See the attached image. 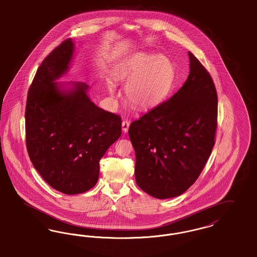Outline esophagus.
<instances>
[{
	"mask_svg": "<svg viewBox=\"0 0 257 257\" xmlns=\"http://www.w3.org/2000/svg\"><path fill=\"white\" fill-rule=\"evenodd\" d=\"M130 124H131V123H130L128 120H123V122H122V130H123V133H127Z\"/></svg>",
	"mask_w": 257,
	"mask_h": 257,
	"instance_id": "esophagus-1",
	"label": "esophagus"
}]
</instances>
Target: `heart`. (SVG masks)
<instances>
[{"label": "heart", "instance_id": "heart-1", "mask_svg": "<svg viewBox=\"0 0 257 257\" xmlns=\"http://www.w3.org/2000/svg\"><path fill=\"white\" fill-rule=\"evenodd\" d=\"M115 78L125 85L128 101L138 108L153 107L167 96L175 78L170 58L152 53H138L124 59L115 71ZM113 93V83L108 85Z\"/></svg>", "mask_w": 257, "mask_h": 257}]
</instances>
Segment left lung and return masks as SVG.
Returning <instances> with one entry per match:
<instances>
[{
    "mask_svg": "<svg viewBox=\"0 0 257 257\" xmlns=\"http://www.w3.org/2000/svg\"><path fill=\"white\" fill-rule=\"evenodd\" d=\"M188 55L189 76L182 87L128 128L136 183L157 199L177 197L194 184L215 144L216 87L199 59Z\"/></svg>",
    "mask_w": 257,
    "mask_h": 257,
    "instance_id": "8db88e82",
    "label": "left lung"
}]
</instances>
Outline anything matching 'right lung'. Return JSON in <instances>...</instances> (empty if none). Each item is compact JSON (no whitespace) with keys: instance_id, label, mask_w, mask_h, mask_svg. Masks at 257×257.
<instances>
[{"instance_id":"right-lung-1","label":"right lung","mask_w":257,"mask_h":257,"mask_svg":"<svg viewBox=\"0 0 257 257\" xmlns=\"http://www.w3.org/2000/svg\"><path fill=\"white\" fill-rule=\"evenodd\" d=\"M73 50L68 38L45 57L29 88L25 112L32 163L49 185L66 195L95 186L100 158L122 133L121 117L94 104L86 83H75L66 93L54 82L66 73Z\"/></svg>"}]
</instances>
